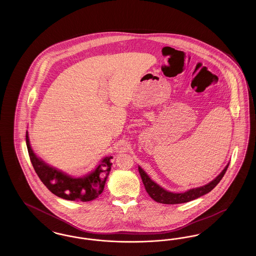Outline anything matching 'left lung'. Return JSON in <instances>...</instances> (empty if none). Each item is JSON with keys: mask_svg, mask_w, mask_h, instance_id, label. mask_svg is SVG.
Wrapping results in <instances>:
<instances>
[{"mask_svg": "<svg viewBox=\"0 0 256 256\" xmlns=\"http://www.w3.org/2000/svg\"><path fill=\"white\" fill-rule=\"evenodd\" d=\"M228 164L224 169L220 172L219 176L214 178L212 182L207 183L204 186L198 187V188H193L190 189L184 193H172L169 192L165 189H163L161 186H159L158 183L154 182V180H150V178L146 174V172L143 170L140 166L138 167L139 174L141 176L142 182L144 183L145 189H146V193L150 195V196L156 202H160V204H183V202H191L193 200H196L202 196L206 195L207 193H209L212 189H214V187L220 182V180L222 178V176H224L228 168Z\"/></svg>", "mask_w": 256, "mask_h": 256, "instance_id": "obj_1", "label": "left lung"}]
</instances>
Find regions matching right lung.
Instances as JSON below:
<instances>
[{"label": "right lung", "mask_w": 256, "mask_h": 256, "mask_svg": "<svg viewBox=\"0 0 256 256\" xmlns=\"http://www.w3.org/2000/svg\"><path fill=\"white\" fill-rule=\"evenodd\" d=\"M26 143L37 176L52 194L68 200L90 202L102 193L112 165L111 156L102 159L97 168L84 176L74 178L50 167L42 159L37 158L30 144L28 132H26Z\"/></svg>", "instance_id": "add662e5"}]
</instances>
